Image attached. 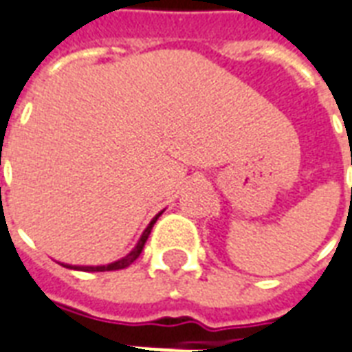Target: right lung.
<instances>
[{
	"label": "right lung",
	"mask_w": 352,
	"mask_h": 352,
	"mask_svg": "<svg viewBox=\"0 0 352 352\" xmlns=\"http://www.w3.org/2000/svg\"><path fill=\"white\" fill-rule=\"evenodd\" d=\"M162 214V212H158V214L151 220V223L145 228V231L142 233V236H140V241H138V244L134 246V250L130 252L129 256H124L123 259H119V261L116 263H110V265H100V267H72V265H63V267H67V269H74V270H83V272H106V270H119V269H126L129 265H132V263L136 261L138 257H140V254H142L143 246H145V242H147V239H149V233L151 229H153V226H155V222L158 220V216Z\"/></svg>",
	"instance_id": "add662e5"
}]
</instances>
